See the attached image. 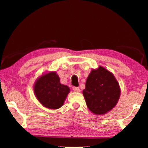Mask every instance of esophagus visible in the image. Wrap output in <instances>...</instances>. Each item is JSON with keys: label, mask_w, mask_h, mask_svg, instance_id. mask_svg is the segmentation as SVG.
Segmentation results:
<instances>
[{"label": "esophagus", "mask_w": 148, "mask_h": 148, "mask_svg": "<svg viewBox=\"0 0 148 148\" xmlns=\"http://www.w3.org/2000/svg\"><path fill=\"white\" fill-rule=\"evenodd\" d=\"M73 90L74 92H80L79 88H77V87H73Z\"/></svg>", "instance_id": "1"}]
</instances>
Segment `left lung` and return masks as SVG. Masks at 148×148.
I'll return each instance as SVG.
<instances>
[{"mask_svg": "<svg viewBox=\"0 0 148 148\" xmlns=\"http://www.w3.org/2000/svg\"><path fill=\"white\" fill-rule=\"evenodd\" d=\"M83 94L91 112L97 115L104 114L116 105L121 96V88L114 75L99 66L91 71Z\"/></svg>", "mask_w": 148, "mask_h": 148, "instance_id": "8db88e82", "label": "left lung"}]
</instances>
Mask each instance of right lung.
Returning a JSON list of instances; mask_svg holds the SVG:
<instances>
[{"instance_id":"obj_1","label":"right lung","mask_w":148,"mask_h":148,"mask_svg":"<svg viewBox=\"0 0 148 148\" xmlns=\"http://www.w3.org/2000/svg\"><path fill=\"white\" fill-rule=\"evenodd\" d=\"M34 92L36 98L44 107L54 110L63 105L70 89L60 84L59 77L55 71H51L37 79Z\"/></svg>"}]
</instances>
